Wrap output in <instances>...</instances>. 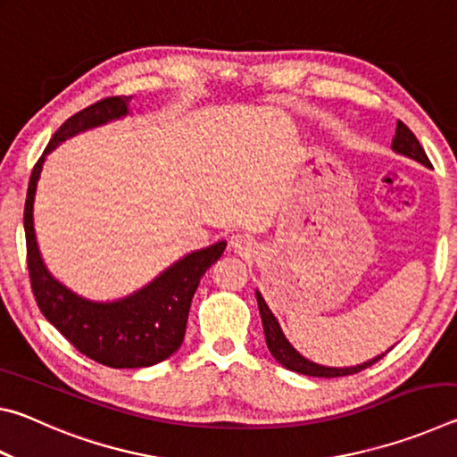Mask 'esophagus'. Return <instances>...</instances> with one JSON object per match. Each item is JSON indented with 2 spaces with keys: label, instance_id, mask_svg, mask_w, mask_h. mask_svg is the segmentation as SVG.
<instances>
[{
  "label": "esophagus",
  "instance_id": "34e87169",
  "mask_svg": "<svg viewBox=\"0 0 457 457\" xmlns=\"http://www.w3.org/2000/svg\"><path fill=\"white\" fill-rule=\"evenodd\" d=\"M229 247L239 256H250V253L256 250V239L250 234H234L229 239Z\"/></svg>",
  "mask_w": 457,
  "mask_h": 457
}]
</instances>
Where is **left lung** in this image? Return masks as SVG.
Here are the masks:
<instances>
[{"instance_id": "1", "label": "left lung", "mask_w": 457, "mask_h": 457, "mask_svg": "<svg viewBox=\"0 0 457 457\" xmlns=\"http://www.w3.org/2000/svg\"><path fill=\"white\" fill-rule=\"evenodd\" d=\"M391 149L403 154V157H409L417 161V163H421L425 167H431L428 154H425L423 146L417 141L415 135L409 130L403 122H397V130H395V137H393V145ZM256 298H258V308H260V316H262V327H264V335H266V345H268V351L272 353V357L280 362L282 367H286L288 370H294V373H300V375H308V377H345V375H354L359 373V370L367 369L370 365H375L378 359L385 357V353L377 354L370 361L361 362V365H354V367H327V365H319V362H314L311 359H306L300 354L294 346L290 345V340L286 338V335L280 328V322L274 316V312L270 311V306L266 304L264 296H262L260 290H256ZM393 349V346H391ZM389 349V351H391Z\"/></svg>"}]
</instances>
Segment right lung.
Here are the masks:
<instances>
[{
  "mask_svg": "<svg viewBox=\"0 0 457 457\" xmlns=\"http://www.w3.org/2000/svg\"><path fill=\"white\" fill-rule=\"evenodd\" d=\"M133 96L98 100L62 125L37 161L28 185L24 228L28 270L42 314L88 359L112 369L153 367L179 349L187 327L191 298L201 276L221 258L226 242L191 252L153 278L143 288L117 300H90L62 284L44 264L34 228V201L46 157L80 133L125 119Z\"/></svg>",
  "mask_w": 457,
  "mask_h": 457,
  "instance_id": "obj_1",
  "label": "right lung"
}]
</instances>
